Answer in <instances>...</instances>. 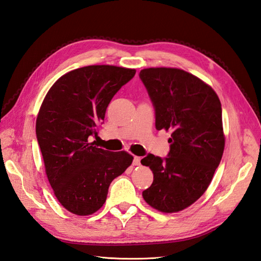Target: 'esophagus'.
Returning <instances> with one entry per match:
<instances>
[{
	"label": "esophagus",
	"mask_w": 261,
	"mask_h": 261,
	"mask_svg": "<svg viewBox=\"0 0 261 261\" xmlns=\"http://www.w3.org/2000/svg\"><path fill=\"white\" fill-rule=\"evenodd\" d=\"M140 164V156L134 155V160H133V165H139Z\"/></svg>",
	"instance_id": "esophagus-1"
}]
</instances>
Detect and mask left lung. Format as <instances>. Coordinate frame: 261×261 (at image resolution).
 <instances>
[{
  "mask_svg": "<svg viewBox=\"0 0 261 261\" xmlns=\"http://www.w3.org/2000/svg\"><path fill=\"white\" fill-rule=\"evenodd\" d=\"M155 112V128L172 132L168 156L147 154L141 164L153 181L143 192L152 208L183 210L207 191L224 150L221 102L210 86L183 69L140 70Z\"/></svg>",
  "mask_w": 261,
  "mask_h": 261,
  "instance_id": "1",
  "label": "left lung"
}]
</instances>
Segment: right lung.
<instances>
[{"label":"right lung","mask_w":261,"mask_h":261,"mask_svg":"<svg viewBox=\"0 0 261 261\" xmlns=\"http://www.w3.org/2000/svg\"><path fill=\"white\" fill-rule=\"evenodd\" d=\"M136 70L90 65L54 83L42 102L36 134L55 197L69 212L89 216L106 202L109 186L133 162L128 152L98 148L107 108Z\"/></svg>","instance_id":"1"}]
</instances>
